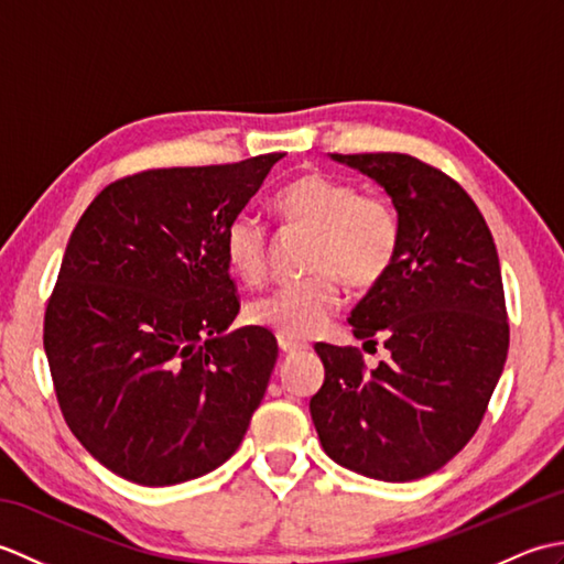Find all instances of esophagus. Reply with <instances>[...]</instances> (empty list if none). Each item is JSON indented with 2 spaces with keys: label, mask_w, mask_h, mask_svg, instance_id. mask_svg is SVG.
<instances>
[{
  "label": "esophagus",
  "mask_w": 564,
  "mask_h": 564,
  "mask_svg": "<svg viewBox=\"0 0 564 564\" xmlns=\"http://www.w3.org/2000/svg\"><path fill=\"white\" fill-rule=\"evenodd\" d=\"M279 346H281V351H283V354H289V356H293V354H303V351H307V349H310V344H307V341H303V339H295V337H285V334H279Z\"/></svg>",
  "instance_id": "obj_1"
}]
</instances>
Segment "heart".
<instances>
[{
    "label": "heart",
    "mask_w": 564,
    "mask_h": 564,
    "mask_svg": "<svg viewBox=\"0 0 564 564\" xmlns=\"http://www.w3.org/2000/svg\"><path fill=\"white\" fill-rule=\"evenodd\" d=\"M281 218L313 230L301 281L285 283L247 307L251 325L313 337L322 332L341 303V279L356 291H368L386 279L398 259L400 215L388 198L358 194L346 178L305 172L275 196ZM223 251L235 275L259 283L269 269V230L257 213L239 210L223 232Z\"/></svg>",
    "instance_id": "heart-1"
}]
</instances>
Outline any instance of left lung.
I'll use <instances>...</instances> for the list:
<instances>
[{
    "label": "left lung",
    "mask_w": 564,
    "mask_h": 564,
    "mask_svg": "<svg viewBox=\"0 0 564 564\" xmlns=\"http://www.w3.org/2000/svg\"><path fill=\"white\" fill-rule=\"evenodd\" d=\"M373 178L400 215L386 279L354 307L366 344L388 361L368 370L354 346L315 344L325 382L310 400L334 463L382 482L436 473L480 426L509 351L505 285L492 232L465 188L400 152L332 154Z\"/></svg>",
    "instance_id": "left-lung-1"
}]
</instances>
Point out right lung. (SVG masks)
Returning a JSON list of instances; mask_svg holds the SVG:
<instances>
[{
	"mask_svg": "<svg viewBox=\"0 0 564 564\" xmlns=\"http://www.w3.org/2000/svg\"><path fill=\"white\" fill-rule=\"evenodd\" d=\"M283 152L118 178L69 235L43 346L72 434L130 482L206 475L242 443L279 358L239 297L223 232Z\"/></svg>",
	"mask_w": 564,
	"mask_h": 564,
	"instance_id": "obj_1",
	"label": "right lung"
}]
</instances>
